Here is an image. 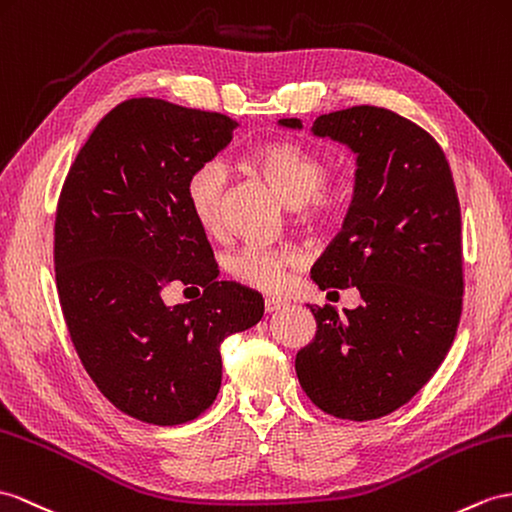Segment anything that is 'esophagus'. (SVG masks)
<instances>
[{
	"instance_id": "34e87169",
	"label": "esophagus",
	"mask_w": 512,
	"mask_h": 512,
	"mask_svg": "<svg viewBox=\"0 0 512 512\" xmlns=\"http://www.w3.org/2000/svg\"><path fill=\"white\" fill-rule=\"evenodd\" d=\"M286 306V302L284 299H280V297H267L265 299V310L267 313L271 315V313H278V310H282Z\"/></svg>"
}]
</instances>
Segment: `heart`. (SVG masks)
Masks as SVG:
<instances>
[{
    "label": "heart",
    "mask_w": 512,
    "mask_h": 512,
    "mask_svg": "<svg viewBox=\"0 0 512 512\" xmlns=\"http://www.w3.org/2000/svg\"><path fill=\"white\" fill-rule=\"evenodd\" d=\"M249 167L263 176L295 210L302 223L326 221L341 204V195L328 180V162L313 149L295 141H269L247 156ZM228 169L219 160H208L186 184V204L197 226L206 234H219L226 223ZM299 267L291 249L243 247L230 260L232 276L263 293H280Z\"/></svg>",
    "instance_id": "1"
}]
</instances>
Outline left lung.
Wrapping results in <instances>:
<instances>
[{
    "instance_id": "obj_1",
    "label": "left lung",
    "mask_w": 512,
    "mask_h": 512,
    "mask_svg": "<svg viewBox=\"0 0 512 512\" xmlns=\"http://www.w3.org/2000/svg\"><path fill=\"white\" fill-rule=\"evenodd\" d=\"M310 132L350 147L358 167L343 230L310 273L321 291L356 286L363 304L343 315L308 304L317 334L295 371L323 413L369 421L404 406L450 352L463 310L460 204L441 145L391 110H336Z\"/></svg>"
}]
</instances>
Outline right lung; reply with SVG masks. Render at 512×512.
<instances>
[{"label": "right lung", "mask_w": 512, "mask_h": 512, "mask_svg": "<svg viewBox=\"0 0 512 512\" xmlns=\"http://www.w3.org/2000/svg\"><path fill=\"white\" fill-rule=\"evenodd\" d=\"M221 112L134 97L97 123L69 169L54 226V265L73 347L121 413L178 426L215 402L219 347L263 319L258 291L217 282L186 184L232 141ZM205 295L167 307L171 281Z\"/></svg>", "instance_id": "add662e5"}]
</instances>
